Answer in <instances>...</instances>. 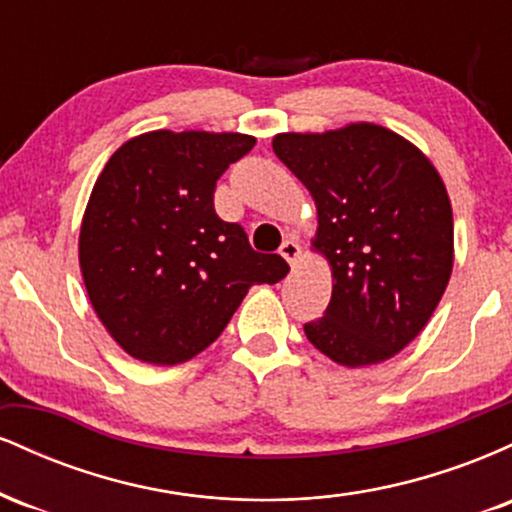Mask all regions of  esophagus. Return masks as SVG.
<instances>
[{"mask_svg": "<svg viewBox=\"0 0 512 512\" xmlns=\"http://www.w3.org/2000/svg\"><path fill=\"white\" fill-rule=\"evenodd\" d=\"M279 255L284 257V260L289 264H296L298 257H301V245H298L296 240H284V243H281V248H279Z\"/></svg>", "mask_w": 512, "mask_h": 512, "instance_id": "esophagus-1", "label": "esophagus"}]
</instances>
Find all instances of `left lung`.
I'll list each match as a JSON object with an SVG mask.
<instances>
[{"label":"left lung","mask_w":512,"mask_h":512,"mask_svg":"<svg viewBox=\"0 0 512 512\" xmlns=\"http://www.w3.org/2000/svg\"><path fill=\"white\" fill-rule=\"evenodd\" d=\"M272 146L313 195L315 248L332 264V301L305 337L349 368L395 356L424 330L452 272V209L436 168L368 122L276 134Z\"/></svg>","instance_id":"obj_1"}]
</instances>
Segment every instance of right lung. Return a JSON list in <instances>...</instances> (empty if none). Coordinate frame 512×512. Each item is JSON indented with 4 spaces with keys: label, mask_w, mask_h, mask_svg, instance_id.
<instances>
[{
    "label": "right lung",
    "mask_w": 512,
    "mask_h": 512,
    "mask_svg": "<svg viewBox=\"0 0 512 512\" xmlns=\"http://www.w3.org/2000/svg\"><path fill=\"white\" fill-rule=\"evenodd\" d=\"M255 146L248 134L146 132L98 175L81 223L79 262L105 330L156 366L190 361L223 332L252 284H276L284 257L252 250L219 219L216 180Z\"/></svg>",
    "instance_id": "1"
}]
</instances>
